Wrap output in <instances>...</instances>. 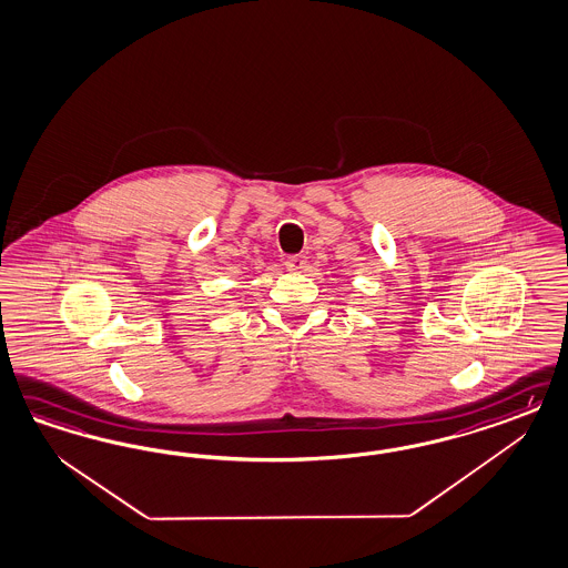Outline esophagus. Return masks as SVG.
<instances>
[{
  "mask_svg": "<svg viewBox=\"0 0 568 568\" xmlns=\"http://www.w3.org/2000/svg\"><path fill=\"white\" fill-rule=\"evenodd\" d=\"M286 267L291 270V272H303V270H307V256L305 255H293L286 258Z\"/></svg>",
  "mask_w": 568,
  "mask_h": 568,
  "instance_id": "obj_1",
  "label": "esophagus"
}]
</instances>
